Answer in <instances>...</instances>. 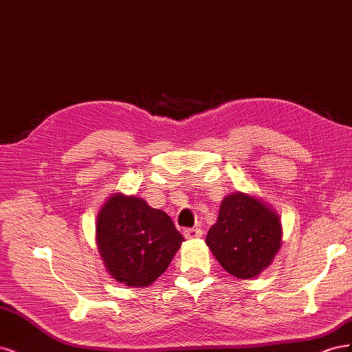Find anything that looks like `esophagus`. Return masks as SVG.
<instances>
[{
	"mask_svg": "<svg viewBox=\"0 0 352 352\" xmlns=\"http://www.w3.org/2000/svg\"><path fill=\"white\" fill-rule=\"evenodd\" d=\"M184 235L186 239H197L202 236V230L201 229H194V228H189L184 230Z\"/></svg>",
	"mask_w": 352,
	"mask_h": 352,
	"instance_id": "1",
	"label": "esophagus"
}]
</instances>
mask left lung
<instances>
[{
	"label": "left lung",
	"instance_id": "obj_1",
	"mask_svg": "<svg viewBox=\"0 0 352 352\" xmlns=\"http://www.w3.org/2000/svg\"><path fill=\"white\" fill-rule=\"evenodd\" d=\"M206 243L228 273L251 279L267 269L279 252L282 223L267 202L238 190L223 198Z\"/></svg>",
	"mask_w": 352,
	"mask_h": 352
}]
</instances>
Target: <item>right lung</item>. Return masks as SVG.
<instances>
[{"instance_id":"obj_1","label":"right lung","mask_w":352,"mask_h":352,"mask_svg":"<svg viewBox=\"0 0 352 352\" xmlns=\"http://www.w3.org/2000/svg\"><path fill=\"white\" fill-rule=\"evenodd\" d=\"M95 230L109 274L133 287L154 283L185 241L167 212L150 207L141 197L122 192L104 202Z\"/></svg>"}]
</instances>
